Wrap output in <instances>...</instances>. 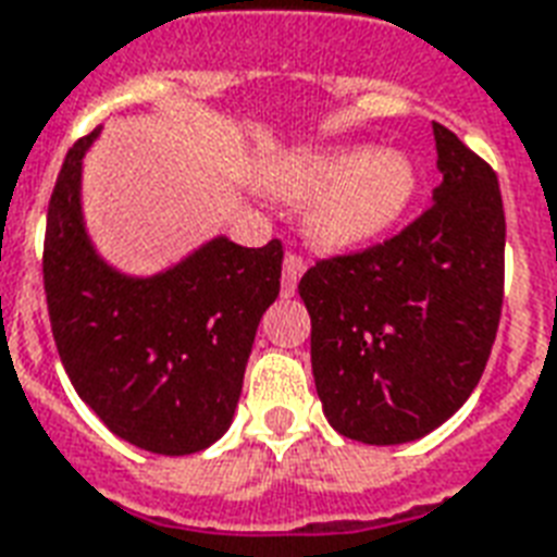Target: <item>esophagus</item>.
<instances>
[{"mask_svg":"<svg viewBox=\"0 0 557 557\" xmlns=\"http://www.w3.org/2000/svg\"><path fill=\"white\" fill-rule=\"evenodd\" d=\"M302 273H305L302 258H299V255H287L282 263V296L296 294V284H299Z\"/></svg>","mask_w":557,"mask_h":557,"instance_id":"obj_1","label":"esophagus"}]
</instances>
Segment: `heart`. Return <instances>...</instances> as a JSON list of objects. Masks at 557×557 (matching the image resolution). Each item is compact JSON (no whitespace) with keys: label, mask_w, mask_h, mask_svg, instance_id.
Returning <instances> with one entry per match:
<instances>
[{"label":"heart","mask_w":557,"mask_h":557,"mask_svg":"<svg viewBox=\"0 0 557 557\" xmlns=\"http://www.w3.org/2000/svg\"><path fill=\"white\" fill-rule=\"evenodd\" d=\"M267 190L308 205L305 234L323 252H352L403 220L417 194V166L399 149H299L270 170Z\"/></svg>","instance_id":"1"}]
</instances>
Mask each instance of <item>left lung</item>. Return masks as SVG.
<instances>
[{"label":"left lung","instance_id":"left-lung-1","mask_svg":"<svg viewBox=\"0 0 557 557\" xmlns=\"http://www.w3.org/2000/svg\"><path fill=\"white\" fill-rule=\"evenodd\" d=\"M432 208L363 252L317 261L299 282L325 420L343 437H425L482 379L502 313L505 211L496 173L434 123Z\"/></svg>","mask_w":557,"mask_h":557}]
</instances>
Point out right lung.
Instances as JSON below:
<instances>
[{
  "mask_svg": "<svg viewBox=\"0 0 557 557\" xmlns=\"http://www.w3.org/2000/svg\"><path fill=\"white\" fill-rule=\"evenodd\" d=\"M66 152L49 199L44 287L75 393L137 449L194 455L228 432L263 311L278 296L282 244L246 249L216 234L154 275L96 252L82 211V161Z\"/></svg>",
  "mask_w": 557,
  "mask_h": 557,
  "instance_id": "right-lung-1",
  "label": "right lung"
}]
</instances>
